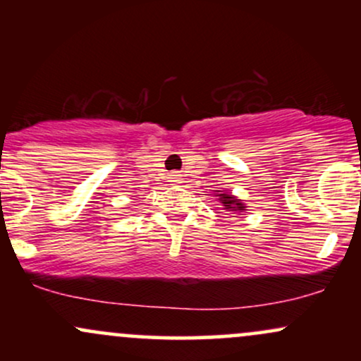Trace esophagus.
Masks as SVG:
<instances>
[{
	"label": "esophagus",
	"instance_id": "1",
	"mask_svg": "<svg viewBox=\"0 0 361 361\" xmlns=\"http://www.w3.org/2000/svg\"><path fill=\"white\" fill-rule=\"evenodd\" d=\"M169 181H171L173 185H180L181 181H183V178H181V175H178V173H171V175H169Z\"/></svg>",
	"mask_w": 361,
	"mask_h": 361
}]
</instances>
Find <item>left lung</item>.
Listing matches in <instances>:
<instances>
[{
	"instance_id": "1",
	"label": "left lung",
	"mask_w": 361,
	"mask_h": 361,
	"mask_svg": "<svg viewBox=\"0 0 361 361\" xmlns=\"http://www.w3.org/2000/svg\"><path fill=\"white\" fill-rule=\"evenodd\" d=\"M215 197H219V202H221L224 210H231V212H244V210H246V207H244L243 202L238 200L234 195L219 193V195H215Z\"/></svg>"
}]
</instances>
